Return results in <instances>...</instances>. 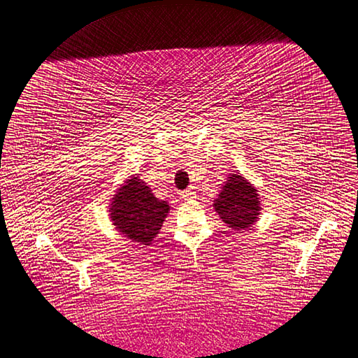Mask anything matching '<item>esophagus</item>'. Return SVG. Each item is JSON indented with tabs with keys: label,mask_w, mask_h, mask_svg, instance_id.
I'll use <instances>...</instances> for the list:
<instances>
[{
	"label": "esophagus",
	"mask_w": 358,
	"mask_h": 358,
	"mask_svg": "<svg viewBox=\"0 0 358 358\" xmlns=\"http://www.w3.org/2000/svg\"><path fill=\"white\" fill-rule=\"evenodd\" d=\"M194 198H196V192H193L192 189L181 192V199L182 201H193Z\"/></svg>",
	"instance_id": "obj_1"
}]
</instances>
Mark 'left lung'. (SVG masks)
<instances>
[{"instance_id":"left-lung-1","label":"left lung","mask_w":358,"mask_h":358,"mask_svg":"<svg viewBox=\"0 0 358 358\" xmlns=\"http://www.w3.org/2000/svg\"><path fill=\"white\" fill-rule=\"evenodd\" d=\"M213 206L222 222L238 232L250 230L252 224L257 223L262 213L257 187L244 176L235 172L227 176Z\"/></svg>"}]
</instances>
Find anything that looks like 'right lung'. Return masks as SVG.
<instances>
[{
	"mask_svg": "<svg viewBox=\"0 0 358 358\" xmlns=\"http://www.w3.org/2000/svg\"><path fill=\"white\" fill-rule=\"evenodd\" d=\"M108 206L114 229L140 245L152 244L169 213L168 202L157 199L138 176H131L120 184Z\"/></svg>",
	"mask_w": 358,
	"mask_h": 358,
	"instance_id": "1",
	"label": "right lung"
}]
</instances>
